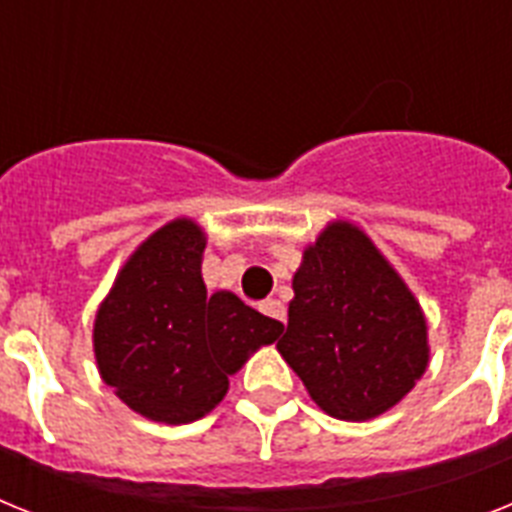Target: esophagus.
Wrapping results in <instances>:
<instances>
[{"instance_id":"obj_1","label":"esophagus","mask_w":512,"mask_h":512,"mask_svg":"<svg viewBox=\"0 0 512 512\" xmlns=\"http://www.w3.org/2000/svg\"><path fill=\"white\" fill-rule=\"evenodd\" d=\"M261 311H264V314L269 316V319H274V322L285 324L287 311H285V306H282V301H266L264 306H261Z\"/></svg>"}]
</instances>
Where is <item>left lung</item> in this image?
I'll return each instance as SVG.
<instances>
[{
	"instance_id": "8db88e82",
	"label": "left lung",
	"mask_w": 512,
	"mask_h": 512,
	"mask_svg": "<svg viewBox=\"0 0 512 512\" xmlns=\"http://www.w3.org/2000/svg\"><path fill=\"white\" fill-rule=\"evenodd\" d=\"M277 342L329 416L366 421L408 395L429 363L411 290L358 227L335 222L303 253Z\"/></svg>"
}]
</instances>
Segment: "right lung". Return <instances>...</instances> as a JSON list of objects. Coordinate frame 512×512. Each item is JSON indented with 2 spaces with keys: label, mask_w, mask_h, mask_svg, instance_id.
<instances>
[{
  "label": "right lung",
  "mask_w": 512,
  "mask_h": 512,
  "mask_svg": "<svg viewBox=\"0 0 512 512\" xmlns=\"http://www.w3.org/2000/svg\"><path fill=\"white\" fill-rule=\"evenodd\" d=\"M204 246V232L190 219L156 230L122 266L96 314L101 379L135 413L162 424L206 416L248 353L282 332L238 295H206Z\"/></svg>",
  "instance_id": "add662e5"
}]
</instances>
